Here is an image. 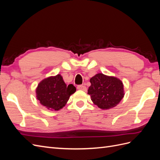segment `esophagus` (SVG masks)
Wrapping results in <instances>:
<instances>
[{
    "mask_svg": "<svg viewBox=\"0 0 160 160\" xmlns=\"http://www.w3.org/2000/svg\"><path fill=\"white\" fill-rule=\"evenodd\" d=\"M77 89H79V90H83L84 91H87V88L86 87L83 85H78L77 86Z\"/></svg>",
    "mask_w": 160,
    "mask_h": 160,
    "instance_id": "1",
    "label": "esophagus"
}]
</instances>
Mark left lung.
<instances>
[{"label": "left lung", "mask_w": 160, "mask_h": 160, "mask_svg": "<svg viewBox=\"0 0 160 160\" xmlns=\"http://www.w3.org/2000/svg\"><path fill=\"white\" fill-rule=\"evenodd\" d=\"M88 93L93 103L101 109H109L123 98V82L113 76L98 73L90 79Z\"/></svg>", "instance_id": "1"}]
</instances>
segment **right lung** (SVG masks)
<instances>
[{"label": "right lung", "instance_id": "obj_1", "mask_svg": "<svg viewBox=\"0 0 160 160\" xmlns=\"http://www.w3.org/2000/svg\"><path fill=\"white\" fill-rule=\"evenodd\" d=\"M76 91L75 87L70 84L67 86L62 77L58 74L42 80L36 89L37 99L40 103L51 111L62 109Z\"/></svg>", "mask_w": 160, "mask_h": 160}]
</instances>
